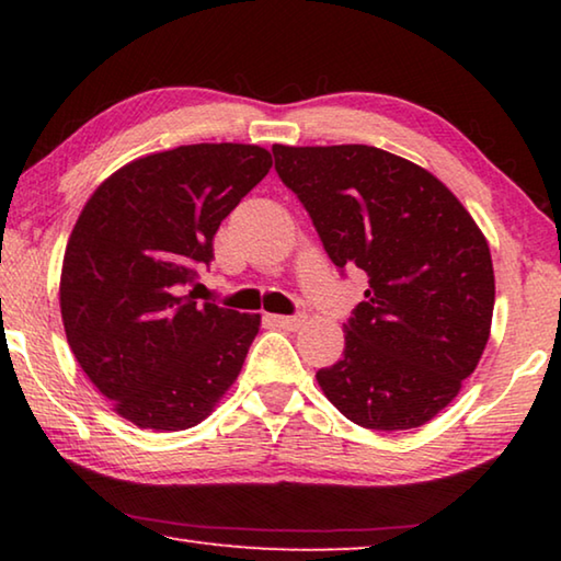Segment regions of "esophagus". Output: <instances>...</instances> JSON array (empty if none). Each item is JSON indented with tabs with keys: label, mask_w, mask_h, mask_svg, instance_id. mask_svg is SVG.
<instances>
[{
	"label": "esophagus",
	"mask_w": 561,
	"mask_h": 561,
	"mask_svg": "<svg viewBox=\"0 0 561 561\" xmlns=\"http://www.w3.org/2000/svg\"><path fill=\"white\" fill-rule=\"evenodd\" d=\"M270 319L274 321V324L287 329V331H297V329L304 327V317H279V314H274Z\"/></svg>",
	"instance_id": "obj_1"
}]
</instances>
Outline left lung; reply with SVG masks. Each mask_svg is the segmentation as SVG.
<instances>
[{
  "instance_id": "left-lung-1",
  "label": "left lung",
  "mask_w": 561,
  "mask_h": 561,
  "mask_svg": "<svg viewBox=\"0 0 561 561\" xmlns=\"http://www.w3.org/2000/svg\"><path fill=\"white\" fill-rule=\"evenodd\" d=\"M336 267L366 272L319 388L368 431L433 421L480 364L495 307L485 234L431 170L374 146H272Z\"/></svg>"
}]
</instances>
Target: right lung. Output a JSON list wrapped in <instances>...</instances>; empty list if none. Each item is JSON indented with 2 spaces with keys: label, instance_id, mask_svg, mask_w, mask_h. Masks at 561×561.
Here are the masks:
<instances>
[{
  "label": "right lung",
  "instance_id": "right-lung-1",
  "mask_svg": "<svg viewBox=\"0 0 561 561\" xmlns=\"http://www.w3.org/2000/svg\"><path fill=\"white\" fill-rule=\"evenodd\" d=\"M270 168L260 146H180L130 160L83 205L64 252L61 321L83 374L123 421L193 428L240 376L262 317L197 304L185 284Z\"/></svg>",
  "mask_w": 561,
  "mask_h": 561
}]
</instances>
